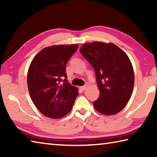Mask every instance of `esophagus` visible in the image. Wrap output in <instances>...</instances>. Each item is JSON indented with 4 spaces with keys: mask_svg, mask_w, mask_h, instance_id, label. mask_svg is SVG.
Instances as JSON below:
<instances>
[{
    "mask_svg": "<svg viewBox=\"0 0 157 157\" xmlns=\"http://www.w3.org/2000/svg\"><path fill=\"white\" fill-rule=\"evenodd\" d=\"M87 87H88V84H86V85H84V86H80L79 87V89H80V90H82V91H85V90L86 89Z\"/></svg>",
    "mask_w": 157,
    "mask_h": 157,
    "instance_id": "1",
    "label": "esophagus"
}]
</instances>
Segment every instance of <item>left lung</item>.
Listing matches in <instances>:
<instances>
[{"label": "left lung", "instance_id": "1", "mask_svg": "<svg viewBox=\"0 0 157 157\" xmlns=\"http://www.w3.org/2000/svg\"><path fill=\"white\" fill-rule=\"evenodd\" d=\"M80 53L94 68L100 96L95 109L104 115L120 112L132 96L134 73L131 61L123 50L112 43L84 44Z\"/></svg>", "mask_w": 157, "mask_h": 157}]
</instances>
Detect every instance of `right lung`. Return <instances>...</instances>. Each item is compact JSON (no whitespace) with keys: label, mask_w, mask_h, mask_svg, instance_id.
I'll return each mask as SVG.
<instances>
[{"label":"right lung","mask_w":157,"mask_h":157,"mask_svg":"<svg viewBox=\"0 0 157 157\" xmlns=\"http://www.w3.org/2000/svg\"><path fill=\"white\" fill-rule=\"evenodd\" d=\"M78 48L77 44L44 48L30 63L27 76L29 94L45 116L61 118L72 109L78 89L68 83L66 65Z\"/></svg>","instance_id":"add662e5"}]
</instances>
